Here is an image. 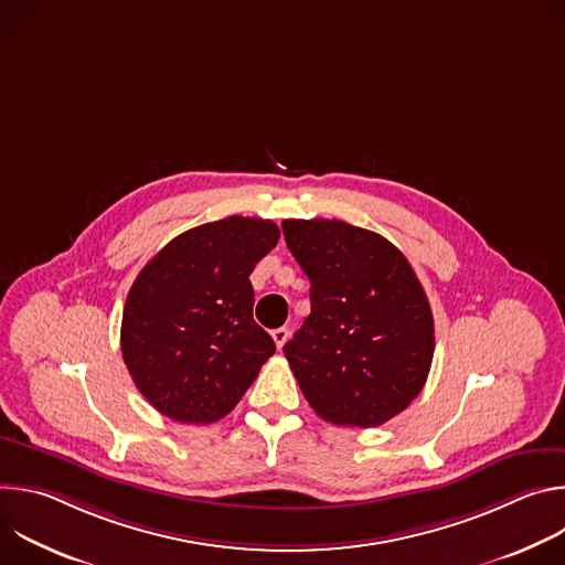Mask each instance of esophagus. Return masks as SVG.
I'll use <instances>...</instances> for the list:
<instances>
[{"label":"esophagus","mask_w":565,"mask_h":565,"mask_svg":"<svg viewBox=\"0 0 565 565\" xmlns=\"http://www.w3.org/2000/svg\"><path fill=\"white\" fill-rule=\"evenodd\" d=\"M288 335H290V331L286 329V327H281V329H275L273 331V340H275V344H277V349H281L284 344H286V340H288Z\"/></svg>","instance_id":"esophagus-1"}]
</instances>
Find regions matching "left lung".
<instances>
[{
    "instance_id": "1",
    "label": "left lung",
    "mask_w": 565,
    "mask_h": 565,
    "mask_svg": "<svg viewBox=\"0 0 565 565\" xmlns=\"http://www.w3.org/2000/svg\"><path fill=\"white\" fill-rule=\"evenodd\" d=\"M281 227L310 279V315L284 347L299 388L327 423L384 425L423 391L434 360V315L412 264L338 218Z\"/></svg>"
}]
</instances>
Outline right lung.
I'll use <instances>...</instances> for the list:
<instances>
[{
	"mask_svg": "<svg viewBox=\"0 0 565 565\" xmlns=\"http://www.w3.org/2000/svg\"><path fill=\"white\" fill-rule=\"evenodd\" d=\"M277 241L273 221L227 216L179 234L138 273L120 349L156 412L210 425L255 382L275 342L253 319L250 273Z\"/></svg>",
	"mask_w": 565,
	"mask_h": 565,
	"instance_id": "add662e5",
	"label": "right lung"
}]
</instances>
